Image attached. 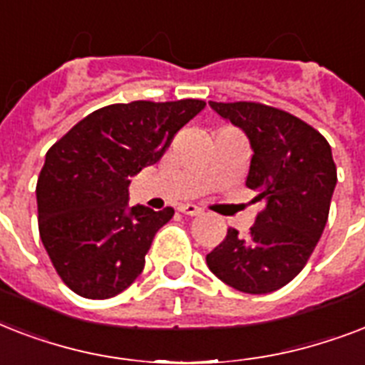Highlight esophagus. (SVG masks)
Returning a JSON list of instances; mask_svg holds the SVG:
<instances>
[{"mask_svg": "<svg viewBox=\"0 0 365 365\" xmlns=\"http://www.w3.org/2000/svg\"><path fill=\"white\" fill-rule=\"evenodd\" d=\"M178 210L182 212V214H187V216H200L202 214V208H199L197 205H180L178 206Z\"/></svg>", "mask_w": 365, "mask_h": 365, "instance_id": "obj_1", "label": "esophagus"}]
</instances>
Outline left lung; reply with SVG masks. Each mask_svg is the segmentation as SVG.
Segmentation results:
<instances>
[{
    "instance_id": "8db88e82",
    "label": "left lung",
    "mask_w": 365,
    "mask_h": 365,
    "mask_svg": "<svg viewBox=\"0 0 365 365\" xmlns=\"http://www.w3.org/2000/svg\"><path fill=\"white\" fill-rule=\"evenodd\" d=\"M248 136L252 148L246 185L265 210L248 237L229 229L206 263L222 282L244 294H271L307 265L328 222L337 183L331 148L311 125L255 102H208Z\"/></svg>"
}]
</instances>
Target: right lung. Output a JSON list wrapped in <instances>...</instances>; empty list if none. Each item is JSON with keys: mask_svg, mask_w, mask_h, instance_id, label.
<instances>
[{"mask_svg": "<svg viewBox=\"0 0 365 365\" xmlns=\"http://www.w3.org/2000/svg\"><path fill=\"white\" fill-rule=\"evenodd\" d=\"M205 106L202 100L106 106L48 149L36 189L39 235L77 295L108 299L143 271L155 233L174 210L128 205L130 178L155 165Z\"/></svg>", "mask_w": 365, "mask_h": 365, "instance_id": "add662e5", "label": "right lung"}]
</instances>
